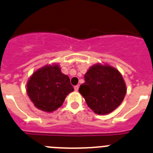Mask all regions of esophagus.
<instances>
[{"mask_svg": "<svg viewBox=\"0 0 153 153\" xmlns=\"http://www.w3.org/2000/svg\"><path fill=\"white\" fill-rule=\"evenodd\" d=\"M78 90H79V86H78V85L74 86V90H75V91H78Z\"/></svg>", "mask_w": 153, "mask_h": 153, "instance_id": "obj_1", "label": "esophagus"}]
</instances>
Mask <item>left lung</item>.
<instances>
[{
    "mask_svg": "<svg viewBox=\"0 0 153 153\" xmlns=\"http://www.w3.org/2000/svg\"><path fill=\"white\" fill-rule=\"evenodd\" d=\"M79 92L89 107L100 115L111 113L120 106L126 88L118 70L110 66L93 65L84 75Z\"/></svg>",
    "mask_w": 153,
    "mask_h": 153,
    "instance_id": "left-lung-1",
    "label": "left lung"
}]
</instances>
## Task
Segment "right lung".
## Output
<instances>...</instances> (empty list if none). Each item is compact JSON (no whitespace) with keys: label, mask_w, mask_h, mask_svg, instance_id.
<instances>
[{"label":"right lung","mask_w":153,"mask_h":153,"mask_svg":"<svg viewBox=\"0 0 153 153\" xmlns=\"http://www.w3.org/2000/svg\"><path fill=\"white\" fill-rule=\"evenodd\" d=\"M27 92L34 106L40 110L53 112L61 106L74 87L68 76L58 65L45 66L34 72L27 83Z\"/></svg>","instance_id":"add662e5"}]
</instances>
